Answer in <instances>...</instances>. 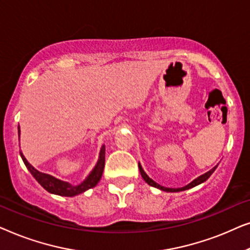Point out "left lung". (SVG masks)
<instances>
[{
	"label": "left lung",
	"instance_id": "obj_1",
	"mask_svg": "<svg viewBox=\"0 0 250 250\" xmlns=\"http://www.w3.org/2000/svg\"><path fill=\"white\" fill-rule=\"evenodd\" d=\"M216 167H217V165L215 166V167H213V168H211L210 170H208L207 173H205V174H203V175L198 176L197 179H194L192 182H190L189 184H188V186L182 187V188H177V189H174V188H165V187L160 186V184H158V183H156L155 181H153L152 179H150V177L146 175V173L142 168L141 164L139 163V169H140V173H141V176L143 177V180H145L146 182L149 184V186H151L153 188H157V189H159V190H162V191H166V192H180V191H184V190L191 189V188H194V187L199 186V184L204 183L205 181L208 180V177H209L211 174L214 173V170L216 169Z\"/></svg>",
	"mask_w": 250,
	"mask_h": 250
}]
</instances>
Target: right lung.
Returning <instances> with one entry per match:
<instances>
[{
	"mask_svg": "<svg viewBox=\"0 0 250 250\" xmlns=\"http://www.w3.org/2000/svg\"><path fill=\"white\" fill-rule=\"evenodd\" d=\"M18 134L20 139V127H18ZM20 156H21L22 162L25 164L27 169L29 170L30 174L35 177V180L45 189L47 192L58 194V196H63V197H74L77 194L83 193L85 191L94 188L100 181L102 173H104V157H105V146H102L100 149V153H99V159L97 164H95L94 168L91 170V173L85 177L83 182H81L77 186H74L66 181H61L57 177H54L50 174H45L37 170L35 167H33L28 163V160L25 158L23 153L20 151Z\"/></svg>",
	"mask_w": 250,
	"mask_h": 250,
	"instance_id": "right-lung-1",
	"label": "right lung"
}]
</instances>
